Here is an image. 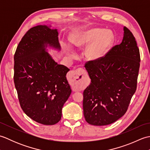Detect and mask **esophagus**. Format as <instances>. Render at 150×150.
<instances>
[{"label": "esophagus", "mask_w": 150, "mask_h": 150, "mask_svg": "<svg viewBox=\"0 0 150 150\" xmlns=\"http://www.w3.org/2000/svg\"><path fill=\"white\" fill-rule=\"evenodd\" d=\"M73 81L72 86L75 91H80L83 86L87 77V73L82 68L77 69L70 73Z\"/></svg>", "instance_id": "obj_1"}]
</instances>
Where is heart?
<instances>
[{"label": "heart", "mask_w": 150, "mask_h": 150, "mask_svg": "<svg viewBox=\"0 0 150 150\" xmlns=\"http://www.w3.org/2000/svg\"><path fill=\"white\" fill-rule=\"evenodd\" d=\"M115 37L111 30L103 28H93L77 34L71 39V42L79 48H84L86 59L92 61L101 59L109 52L114 42ZM68 56L74 59L76 54L69 50Z\"/></svg>", "instance_id": "heart-1"}]
</instances>
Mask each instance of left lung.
<instances>
[{"mask_svg": "<svg viewBox=\"0 0 150 150\" xmlns=\"http://www.w3.org/2000/svg\"><path fill=\"white\" fill-rule=\"evenodd\" d=\"M140 61L135 37L124 26L122 42L101 59L85 64L91 79L83 92L84 116L88 123L108 125L126 113L137 89Z\"/></svg>", "mask_w": 150, "mask_h": 150, "instance_id": "1", "label": "left lung"}]
</instances>
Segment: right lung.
I'll return each mask as SVG.
<instances>
[{"label":"right lung","instance_id":"obj_1","mask_svg":"<svg viewBox=\"0 0 150 150\" xmlns=\"http://www.w3.org/2000/svg\"><path fill=\"white\" fill-rule=\"evenodd\" d=\"M46 25L31 28L22 38L14 55V83L22 110L31 119L53 125L71 90L66 79L69 69L47 52V46L60 50L59 33Z\"/></svg>","mask_w":150,"mask_h":150}]
</instances>
